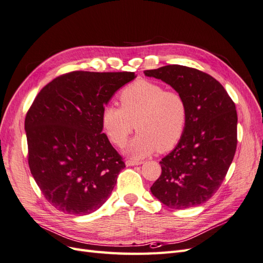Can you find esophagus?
I'll return each instance as SVG.
<instances>
[{
    "instance_id": "1",
    "label": "esophagus",
    "mask_w": 263,
    "mask_h": 263,
    "mask_svg": "<svg viewBox=\"0 0 263 263\" xmlns=\"http://www.w3.org/2000/svg\"><path fill=\"white\" fill-rule=\"evenodd\" d=\"M142 161H136V160H127L126 165L127 166H132V165H139L141 164Z\"/></svg>"
}]
</instances>
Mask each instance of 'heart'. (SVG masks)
<instances>
[{"label":"heart","instance_id":"b5f03b06","mask_svg":"<svg viewBox=\"0 0 263 263\" xmlns=\"http://www.w3.org/2000/svg\"><path fill=\"white\" fill-rule=\"evenodd\" d=\"M121 106L108 104L102 110L101 125L109 141L123 147L134 128L138 132L126 149L127 155L140 159L155 151L166 153L184 135L189 108L177 91L150 80H137L119 93Z\"/></svg>","mask_w":263,"mask_h":263}]
</instances>
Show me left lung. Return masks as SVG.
<instances>
[{
	"label": "left lung",
	"instance_id": "obj_1",
	"mask_svg": "<svg viewBox=\"0 0 263 263\" xmlns=\"http://www.w3.org/2000/svg\"><path fill=\"white\" fill-rule=\"evenodd\" d=\"M144 73L171 85L189 108L184 135L160 161L161 176L151 193L174 210L200 205L216 193L234 159L235 103L216 79L194 68L170 65Z\"/></svg>",
	"mask_w": 263,
	"mask_h": 263
}]
</instances>
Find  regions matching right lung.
<instances>
[{"mask_svg":"<svg viewBox=\"0 0 263 263\" xmlns=\"http://www.w3.org/2000/svg\"><path fill=\"white\" fill-rule=\"evenodd\" d=\"M134 72L72 71L37 94L25 118L28 164L45 198L67 214L106 202L125 162L104 133L101 114Z\"/></svg>","mask_w":263,"mask_h":263,"instance_id":"right-lung-1","label":"right lung"}]
</instances>
